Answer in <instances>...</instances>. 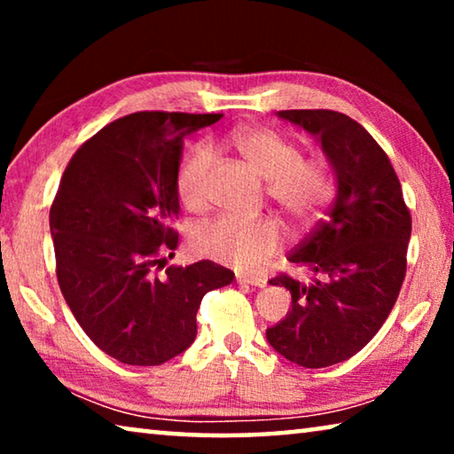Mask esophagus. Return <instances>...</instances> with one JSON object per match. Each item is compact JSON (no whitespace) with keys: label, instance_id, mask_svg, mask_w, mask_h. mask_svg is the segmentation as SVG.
<instances>
[{"label":"esophagus","instance_id":"1","mask_svg":"<svg viewBox=\"0 0 454 454\" xmlns=\"http://www.w3.org/2000/svg\"><path fill=\"white\" fill-rule=\"evenodd\" d=\"M236 282L240 286H254V288H264L266 280L264 278H246V276H236Z\"/></svg>","mask_w":454,"mask_h":454}]
</instances>
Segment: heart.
Returning <instances> with one entry per match:
<instances>
[{
  "label": "heart",
  "instance_id": "obj_1",
  "mask_svg": "<svg viewBox=\"0 0 454 454\" xmlns=\"http://www.w3.org/2000/svg\"><path fill=\"white\" fill-rule=\"evenodd\" d=\"M242 158L260 178L268 182V194L290 218L310 222L333 198V176L318 158H302V150L286 136L270 128L242 129L234 137ZM214 148L198 144L188 152L176 176V190L188 208H200L208 190ZM196 250L216 262L238 270H254L282 244L274 220H240L222 216L202 224L194 234Z\"/></svg>",
  "mask_w": 454,
  "mask_h": 454
}]
</instances>
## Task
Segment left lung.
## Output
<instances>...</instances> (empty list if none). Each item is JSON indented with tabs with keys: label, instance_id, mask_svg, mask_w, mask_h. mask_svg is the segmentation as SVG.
Returning <instances> with one entry per match:
<instances>
[{
	"label": "left lung",
	"instance_id": "1",
	"mask_svg": "<svg viewBox=\"0 0 454 454\" xmlns=\"http://www.w3.org/2000/svg\"><path fill=\"white\" fill-rule=\"evenodd\" d=\"M280 120L317 137L336 178L328 216L288 254L312 282L270 280L292 309L266 330L270 347L304 368L342 363L379 333L401 292L411 212L387 153L366 129L333 110H282Z\"/></svg>",
	"mask_w": 454,
	"mask_h": 454
}]
</instances>
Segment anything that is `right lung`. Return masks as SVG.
Here are the masks:
<instances>
[{"label":"right lung","mask_w":454,"mask_h":454,"mask_svg":"<svg viewBox=\"0 0 454 454\" xmlns=\"http://www.w3.org/2000/svg\"><path fill=\"white\" fill-rule=\"evenodd\" d=\"M220 118L129 114L90 137L61 176L50 210L61 294L90 340L124 364L158 366L182 355L206 292L234 280L210 260L160 274L178 246L172 222L184 137Z\"/></svg>","instance_id":"right-lung-1"}]
</instances>
